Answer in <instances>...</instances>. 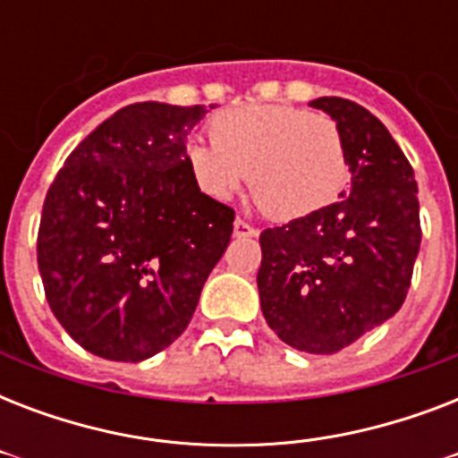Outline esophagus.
<instances>
[{
    "label": "esophagus",
    "instance_id": "34e87169",
    "mask_svg": "<svg viewBox=\"0 0 458 458\" xmlns=\"http://www.w3.org/2000/svg\"><path fill=\"white\" fill-rule=\"evenodd\" d=\"M233 233H235V237H257L259 230L254 228V225H250L247 221H242V218H237L235 223H233Z\"/></svg>",
    "mask_w": 458,
    "mask_h": 458
}]
</instances>
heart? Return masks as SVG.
I'll use <instances>...</instances> for the list:
<instances>
[{
	"instance_id": "b5f03b06",
	"label": "heart",
	"mask_w": 458,
	"mask_h": 458,
	"mask_svg": "<svg viewBox=\"0 0 458 458\" xmlns=\"http://www.w3.org/2000/svg\"><path fill=\"white\" fill-rule=\"evenodd\" d=\"M211 140L187 145V168L201 192L230 199L250 175L251 197L276 221L330 207L347 185L344 138L333 118L285 104L223 111Z\"/></svg>"
}]
</instances>
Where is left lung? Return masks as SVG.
Masks as SVG:
<instances>
[{
    "label": "left lung",
    "mask_w": 458,
    "mask_h": 458,
    "mask_svg": "<svg viewBox=\"0 0 458 458\" xmlns=\"http://www.w3.org/2000/svg\"><path fill=\"white\" fill-rule=\"evenodd\" d=\"M344 138L352 187L316 214L261 233L257 285L266 323L290 347L335 354L402 309L420 250L411 164L369 109L309 102Z\"/></svg>",
    "instance_id": "obj_1"
}]
</instances>
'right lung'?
Instances as JSON below:
<instances>
[{
    "label": "right lung",
    "instance_id": "1",
    "mask_svg": "<svg viewBox=\"0 0 458 458\" xmlns=\"http://www.w3.org/2000/svg\"><path fill=\"white\" fill-rule=\"evenodd\" d=\"M208 109L116 111L47 192L38 235L47 301L102 359L145 361L178 340L228 247L233 208L201 192L187 168V135Z\"/></svg>",
    "mask_w": 458,
    "mask_h": 458
}]
</instances>
